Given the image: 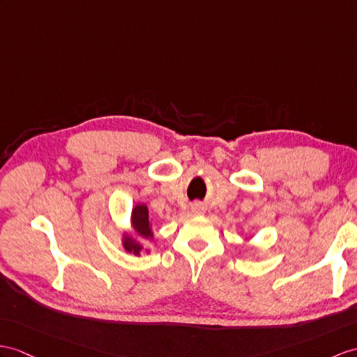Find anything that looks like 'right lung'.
Here are the masks:
<instances>
[{
  "instance_id": "1",
  "label": "right lung",
  "mask_w": 357,
  "mask_h": 357,
  "mask_svg": "<svg viewBox=\"0 0 357 357\" xmlns=\"http://www.w3.org/2000/svg\"><path fill=\"white\" fill-rule=\"evenodd\" d=\"M130 224H132V233H126L123 236V247L127 253L141 256L144 247L136 236H141L144 239H153L154 236L149 216V207L145 204H136L132 211Z\"/></svg>"
}]
</instances>
